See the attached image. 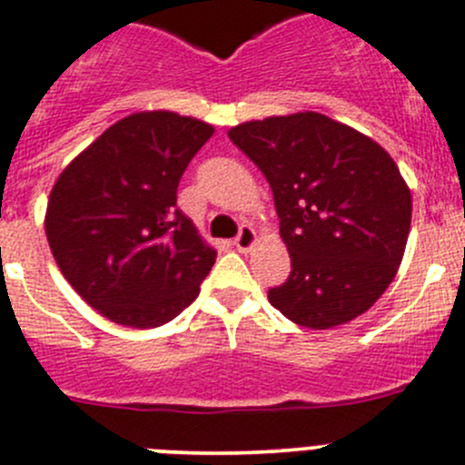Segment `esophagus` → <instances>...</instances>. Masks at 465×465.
<instances>
[{
  "instance_id": "34e87169",
  "label": "esophagus",
  "mask_w": 465,
  "mask_h": 465,
  "mask_svg": "<svg viewBox=\"0 0 465 465\" xmlns=\"http://www.w3.org/2000/svg\"><path fill=\"white\" fill-rule=\"evenodd\" d=\"M233 245H236L238 252H250L252 247L256 245V232L250 227V224H242L238 236L233 238Z\"/></svg>"
}]
</instances>
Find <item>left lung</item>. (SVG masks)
Listing matches in <instances>:
<instances>
[{
    "label": "left lung",
    "mask_w": 465,
    "mask_h": 465,
    "mask_svg": "<svg viewBox=\"0 0 465 465\" xmlns=\"http://www.w3.org/2000/svg\"><path fill=\"white\" fill-rule=\"evenodd\" d=\"M229 138L272 188L291 274L268 300L300 327L366 313L402 263L411 191L366 134L304 111L236 124Z\"/></svg>",
    "instance_id": "left-lung-1"
}]
</instances>
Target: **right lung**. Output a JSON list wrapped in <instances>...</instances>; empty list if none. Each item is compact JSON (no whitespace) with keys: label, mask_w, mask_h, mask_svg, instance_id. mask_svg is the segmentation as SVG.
Masks as SVG:
<instances>
[{"label":"right lung","mask_w":465,"mask_h":465,"mask_svg":"<svg viewBox=\"0 0 465 465\" xmlns=\"http://www.w3.org/2000/svg\"><path fill=\"white\" fill-rule=\"evenodd\" d=\"M213 132L173 111L132 113L58 174L45 213L49 250L111 322L161 327L200 295L215 250L177 209V186Z\"/></svg>","instance_id":"right-lung-1"}]
</instances>
